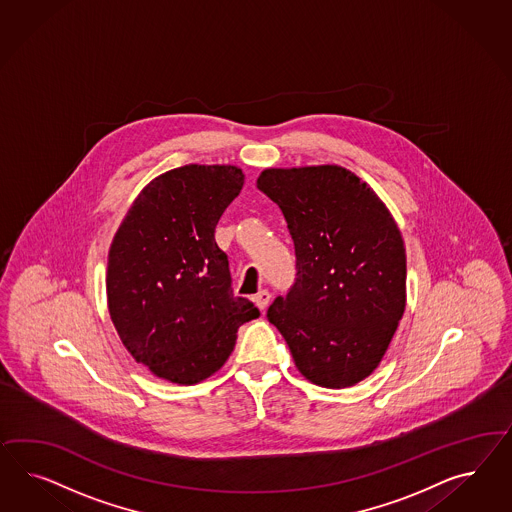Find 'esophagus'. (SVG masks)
Masks as SVG:
<instances>
[{
    "mask_svg": "<svg viewBox=\"0 0 512 512\" xmlns=\"http://www.w3.org/2000/svg\"><path fill=\"white\" fill-rule=\"evenodd\" d=\"M270 298H272V295H270L266 289H261L257 295L253 296V300H255V304L259 306V310H266V308H268Z\"/></svg>",
    "mask_w": 512,
    "mask_h": 512,
    "instance_id": "obj_1",
    "label": "esophagus"
}]
</instances>
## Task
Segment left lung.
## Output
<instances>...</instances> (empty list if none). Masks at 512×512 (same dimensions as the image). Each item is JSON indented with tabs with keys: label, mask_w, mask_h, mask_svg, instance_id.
Here are the masks:
<instances>
[{
	"label": "left lung",
	"mask_w": 512,
	"mask_h": 512,
	"mask_svg": "<svg viewBox=\"0 0 512 512\" xmlns=\"http://www.w3.org/2000/svg\"><path fill=\"white\" fill-rule=\"evenodd\" d=\"M257 187L283 212L296 255L295 283L266 317L306 379L353 387L379 366L405 310L400 229L343 167L266 169Z\"/></svg>",
	"instance_id": "8db88e82"
}]
</instances>
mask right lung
I'll return each mask as SVG.
<instances>
[{"mask_svg":"<svg viewBox=\"0 0 512 512\" xmlns=\"http://www.w3.org/2000/svg\"><path fill=\"white\" fill-rule=\"evenodd\" d=\"M244 186L231 165H186L142 189L112 240L110 319L133 358L178 385L216 373L238 326L259 317L234 296L217 221Z\"/></svg>","mask_w":512,"mask_h":512,"instance_id":"right-lung-1","label":"right lung"}]
</instances>
